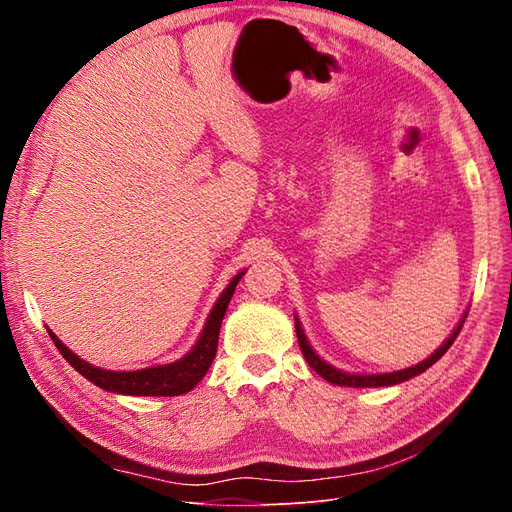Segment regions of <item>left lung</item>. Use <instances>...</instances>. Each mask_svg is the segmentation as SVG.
Returning a JSON list of instances; mask_svg holds the SVG:
<instances>
[{"label":"left lung","mask_w":512,"mask_h":512,"mask_svg":"<svg viewBox=\"0 0 512 512\" xmlns=\"http://www.w3.org/2000/svg\"><path fill=\"white\" fill-rule=\"evenodd\" d=\"M294 327H297L299 346H301V352H303V356H305V361L309 363V367H312V369L316 371L318 376H322L324 380L331 382V384L354 386V389H359V386H361V389H365V386H393V384L406 382V380H410V378H414V376H418V374H423L425 369H429L438 359H442V354L453 346L455 337L459 335V331H461V327H463V318H461V322L457 324V329L451 333V337H448L446 342L429 356V359L421 361V363L414 365V367H408V369L391 371V374H346V371H339V369H335L333 365H329L327 361H322L320 356L312 350V346H309L307 337H305V333H303V329H301L299 318H294Z\"/></svg>","instance_id":"left-lung-1"}]
</instances>
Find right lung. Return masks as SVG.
Instances as JSON below:
<instances>
[{"label": "right lung", "instance_id": "right-lung-1", "mask_svg": "<svg viewBox=\"0 0 512 512\" xmlns=\"http://www.w3.org/2000/svg\"><path fill=\"white\" fill-rule=\"evenodd\" d=\"M245 271L237 273L232 277V282L226 286V290L220 294L218 303L213 305L211 314L207 318V324L203 333H200L196 346L183 356V359L168 363V365H156V367H147V369H136V371H111V369H100L85 363L79 359L72 350H68L64 344L59 342L57 335L46 329L55 342L57 350L61 356L79 371L81 376H85L89 382H94L100 389L108 393H121V395H145V397H175L192 391L194 386L205 378L209 371L215 352H218V337H220V327L226 314V307L235 294V286L243 277Z\"/></svg>", "mask_w": 512, "mask_h": 512}]
</instances>
